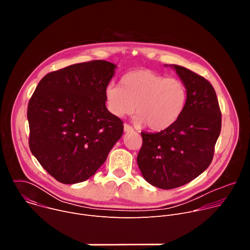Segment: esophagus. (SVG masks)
Here are the masks:
<instances>
[{
  "mask_svg": "<svg viewBox=\"0 0 250 250\" xmlns=\"http://www.w3.org/2000/svg\"><path fill=\"white\" fill-rule=\"evenodd\" d=\"M124 129H125V132H132L134 129H133V127L131 126V125H127V124H125V125H124Z\"/></svg>",
  "mask_w": 250,
  "mask_h": 250,
  "instance_id": "esophagus-1",
  "label": "esophagus"
}]
</instances>
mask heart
Masks as SVG:
<instances>
[{
    "instance_id": "heart-1",
    "label": "heart",
    "mask_w": 250,
    "mask_h": 250,
    "mask_svg": "<svg viewBox=\"0 0 250 250\" xmlns=\"http://www.w3.org/2000/svg\"><path fill=\"white\" fill-rule=\"evenodd\" d=\"M188 92L177 78H166L151 70H134L125 73L120 85L109 84L104 90L108 111L121 118L134 113V120L152 130L171 126L182 115Z\"/></svg>"
}]
</instances>
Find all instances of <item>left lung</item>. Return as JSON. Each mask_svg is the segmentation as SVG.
<instances>
[{
    "instance_id": "8db88e82",
    "label": "left lung",
    "mask_w": 250,
    "mask_h": 250,
    "mask_svg": "<svg viewBox=\"0 0 250 250\" xmlns=\"http://www.w3.org/2000/svg\"><path fill=\"white\" fill-rule=\"evenodd\" d=\"M172 67L187 88L186 106L168 128L141 132L137 154L145 179L165 190L189 183L208 167L222 128V113L211 84L185 67Z\"/></svg>"
}]
</instances>
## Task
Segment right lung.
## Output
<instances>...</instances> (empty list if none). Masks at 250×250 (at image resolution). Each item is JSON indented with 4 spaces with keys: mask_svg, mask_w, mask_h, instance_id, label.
Returning a JSON list of instances; mask_svg holds the SVG:
<instances>
[{
    "mask_svg": "<svg viewBox=\"0 0 250 250\" xmlns=\"http://www.w3.org/2000/svg\"><path fill=\"white\" fill-rule=\"evenodd\" d=\"M116 65L92 60L46 74L27 106L31 153L54 179L83 182L104 164L124 132L105 106Z\"/></svg>",
    "mask_w": 250,
    "mask_h": 250,
    "instance_id": "add662e5",
    "label": "right lung"
}]
</instances>
